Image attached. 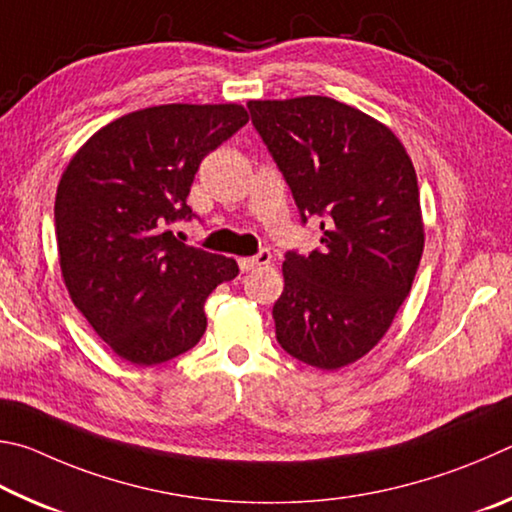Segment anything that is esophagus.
Segmentation results:
<instances>
[{"mask_svg":"<svg viewBox=\"0 0 512 512\" xmlns=\"http://www.w3.org/2000/svg\"><path fill=\"white\" fill-rule=\"evenodd\" d=\"M270 261H272V254L267 249H263V251H258L256 256L240 258V267H242V272H251V270H258V267H263V265H270Z\"/></svg>","mask_w":512,"mask_h":512,"instance_id":"esophagus-1","label":"esophagus"}]
</instances>
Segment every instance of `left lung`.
Segmentation results:
<instances>
[{"instance_id":"1","label":"left lung","mask_w":512,"mask_h":512,"mask_svg":"<svg viewBox=\"0 0 512 512\" xmlns=\"http://www.w3.org/2000/svg\"><path fill=\"white\" fill-rule=\"evenodd\" d=\"M251 123L321 249L288 251L274 303L285 353L321 371L360 360L407 299L425 247L418 179L387 125L328 96L249 101Z\"/></svg>"}]
</instances>
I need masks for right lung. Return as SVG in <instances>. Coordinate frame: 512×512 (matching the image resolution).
<instances>
[{"mask_svg":"<svg viewBox=\"0 0 512 512\" xmlns=\"http://www.w3.org/2000/svg\"><path fill=\"white\" fill-rule=\"evenodd\" d=\"M249 121L242 105L170 103L130 112L85 141L56 193L62 279L96 335L137 366L200 342L204 301L238 276L233 258L177 240L200 161Z\"/></svg>","mask_w":512,"mask_h":512,"instance_id":"add662e5","label":"right lung"}]
</instances>
